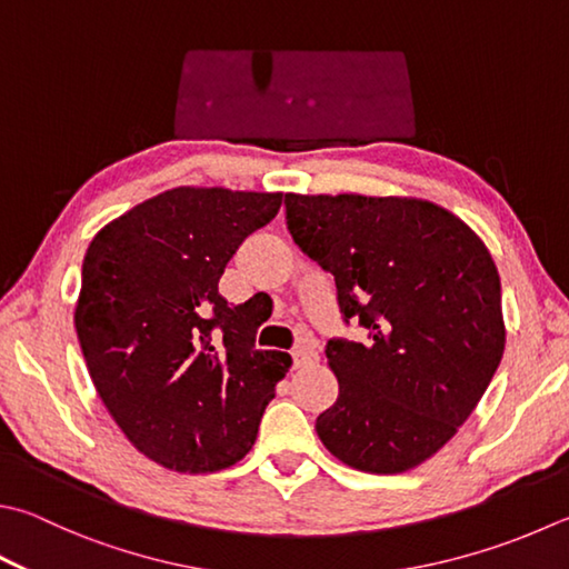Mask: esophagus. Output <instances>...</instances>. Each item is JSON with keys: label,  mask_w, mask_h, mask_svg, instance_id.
I'll list each match as a JSON object with an SVG mask.
<instances>
[{"label": "esophagus", "mask_w": 569, "mask_h": 569, "mask_svg": "<svg viewBox=\"0 0 569 569\" xmlns=\"http://www.w3.org/2000/svg\"><path fill=\"white\" fill-rule=\"evenodd\" d=\"M319 357H317V349L312 345H297L292 349V361L295 367H309V363H315Z\"/></svg>", "instance_id": "1"}]
</instances>
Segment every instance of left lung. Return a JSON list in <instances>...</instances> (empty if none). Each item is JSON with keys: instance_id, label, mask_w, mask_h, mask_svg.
I'll use <instances>...</instances> for the list:
<instances>
[{"instance_id": "1", "label": "left lung", "mask_w": 569, "mask_h": 569, "mask_svg": "<svg viewBox=\"0 0 569 569\" xmlns=\"http://www.w3.org/2000/svg\"><path fill=\"white\" fill-rule=\"evenodd\" d=\"M287 230L335 274L345 321L369 339H329L339 381L317 416L327 451L363 473L421 466L473 413L506 349L500 274L486 242L418 198L297 196Z\"/></svg>"}]
</instances>
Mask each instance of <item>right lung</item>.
I'll use <instances>...</instances> for the list:
<instances>
[{
    "label": "right lung",
    "instance_id": "1",
    "mask_svg": "<svg viewBox=\"0 0 569 569\" xmlns=\"http://www.w3.org/2000/svg\"><path fill=\"white\" fill-rule=\"evenodd\" d=\"M282 192L173 188L91 240L73 325L91 381L138 451L178 473H216L254 446L284 351L254 347L262 325L218 282Z\"/></svg>",
    "mask_w": 569,
    "mask_h": 569
}]
</instances>
